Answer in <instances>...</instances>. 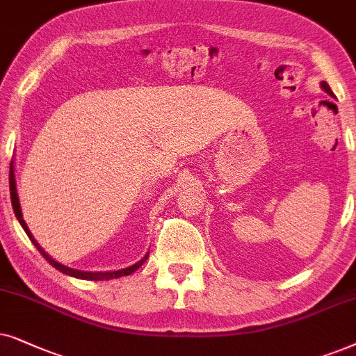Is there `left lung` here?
<instances>
[{"mask_svg":"<svg viewBox=\"0 0 356 356\" xmlns=\"http://www.w3.org/2000/svg\"><path fill=\"white\" fill-rule=\"evenodd\" d=\"M321 86H322V89H324V91H325L327 94H332V91H330V88H329V84H327L325 81H322Z\"/></svg>","mask_w":356,"mask_h":356,"instance_id":"left-lung-1","label":"left lung"}]
</instances>
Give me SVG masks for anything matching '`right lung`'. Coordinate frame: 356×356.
<instances>
[{
	"label": "right lung",
	"instance_id": "right-lung-1",
	"mask_svg": "<svg viewBox=\"0 0 356 356\" xmlns=\"http://www.w3.org/2000/svg\"><path fill=\"white\" fill-rule=\"evenodd\" d=\"M9 191H11V202H13V210L14 213H16V218L19 220V222H21V226L24 227V231H26V234L29 236V239L32 241V244L35 245L37 250L44 255V259L49 262L50 265H54V267L56 270H60L61 273H66L70 275V277H74V278H81V280H96V282H101V280H111V278H118V277H127V275L134 273L135 270H138L141 265H143V262L146 259H148V254L145 255L143 259L140 260V262H136L135 265H131V267L129 268H123V270H117V272H81V270H74V268H70V267H65V265H61L56 262V260H54L50 257L49 254L45 252L44 249L40 248L39 244H37V241L34 239V236L31 234L29 227H27L26 221H24L22 218V211H21V205H19V197H17V192H16V181H14V172L11 170L9 172Z\"/></svg>",
	"mask_w": 356,
	"mask_h": 356
}]
</instances>
